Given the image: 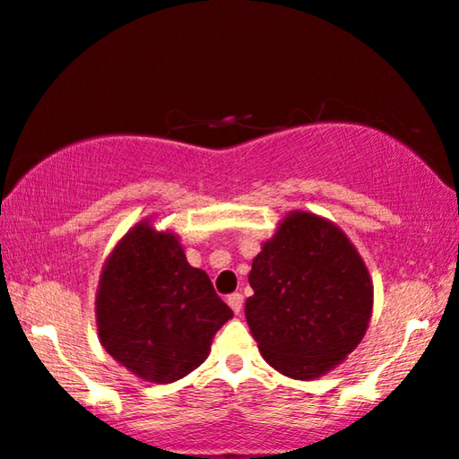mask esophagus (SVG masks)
Masks as SVG:
<instances>
[{
	"label": "esophagus",
	"mask_w": 459,
	"mask_h": 459,
	"mask_svg": "<svg viewBox=\"0 0 459 459\" xmlns=\"http://www.w3.org/2000/svg\"><path fill=\"white\" fill-rule=\"evenodd\" d=\"M227 303L230 306L232 312L241 314V309H243V295L241 293H232V295L227 297Z\"/></svg>",
	"instance_id": "34e87169"
}]
</instances>
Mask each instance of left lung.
I'll list each match as a JSON object with an SVG mask.
<instances>
[{"instance_id":"8db88e82","label":"left lung","mask_w":459,"mask_h":459,"mask_svg":"<svg viewBox=\"0 0 459 459\" xmlns=\"http://www.w3.org/2000/svg\"><path fill=\"white\" fill-rule=\"evenodd\" d=\"M245 318L264 359L289 378L312 380L364 339L372 281L358 249L331 221L289 212L249 273Z\"/></svg>"}]
</instances>
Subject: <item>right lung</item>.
<instances>
[{
    "instance_id": "obj_1",
    "label": "right lung",
    "mask_w": 459,
    "mask_h": 459,
    "mask_svg": "<svg viewBox=\"0 0 459 459\" xmlns=\"http://www.w3.org/2000/svg\"><path fill=\"white\" fill-rule=\"evenodd\" d=\"M95 318L109 356L139 378L166 385L204 364L232 309L210 276L186 262L178 237L143 221L103 264Z\"/></svg>"
}]
</instances>
